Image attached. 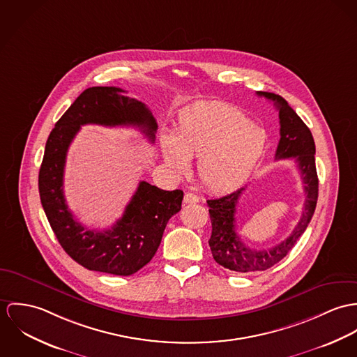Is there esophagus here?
Masks as SVG:
<instances>
[{
    "label": "esophagus",
    "instance_id": "obj_1",
    "mask_svg": "<svg viewBox=\"0 0 357 357\" xmlns=\"http://www.w3.org/2000/svg\"><path fill=\"white\" fill-rule=\"evenodd\" d=\"M183 202L185 204H196V202H198V197L193 193H186L185 197H183Z\"/></svg>",
    "mask_w": 357,
    "mask_h": 357
}]
</instances>
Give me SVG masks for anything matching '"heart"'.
<instances>
[{"mask_svg": "<svg viewBox=\"0 0 357 357\" xmlns=\"http://www.w3.org/2000/svg\"><path fill=\"white\" fill-rule=\"evenodd\" d=\"M267 135L241 111L225 104L201 105L183 114L175 135L161 137L167 165L178 175L198 158L201 183L212 192H231L243 185L266 151Z\"/></svg>", "mask_w": 357, "mask_h": 357, "instance_id": "obj_1", "label": "heart"}]
</instances>
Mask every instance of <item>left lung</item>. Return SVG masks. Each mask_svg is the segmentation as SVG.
<instances>
[{
	"label": "left lung",
	"mask_w": 357,
	"mask_h": 357,
	"mask_svg": "<svg viewBox=\"0 0 357 357\" xmlns=\"http://www.w3.org/2000/svg\"><path fill=\"white\" fill-rule=\"evenodd\" d=\"M257 94L274 101L277 107L280 139L275 159H291L297 162L307 197L301 219L291 234L267 250L246 248L236 231V209L238 199L245 190L243 188L223 197L206 199L212 223V234L208 241L212 256L218 264L236 273L264 271L280 261L296 245L297 239L304 234L317 208L319 181L315 165V142L310 128L280 96L267 91H257Z\"/></svg>",
	"instance_id": "left-lung-1"
}]
</instances>
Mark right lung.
Instances as JSON below:
<instances>
[{
    "label": "right lung",
    "instance_id": "right-lung-1",
    "mask_svg": "<svg viewBox=\"0 0 357 357\" xmlns=\"http://www.w3.org/2000/svg\"><path fill=\"white\" fill-rule=\"evenodd\" d=\"M124 93L120 87L96 86L80 94L46 141L38 188L50 227L70 257L87 270L128 277L155 256L168 220L181 211L183 192L161 190L141 181L123 216L104 231L77 222L63 192L67 152L80 126H135L155 142L158 123L152 112Z\"/></svg>",
    "mask_w": 357,
    "mask_h": 357
}]
</instances>
